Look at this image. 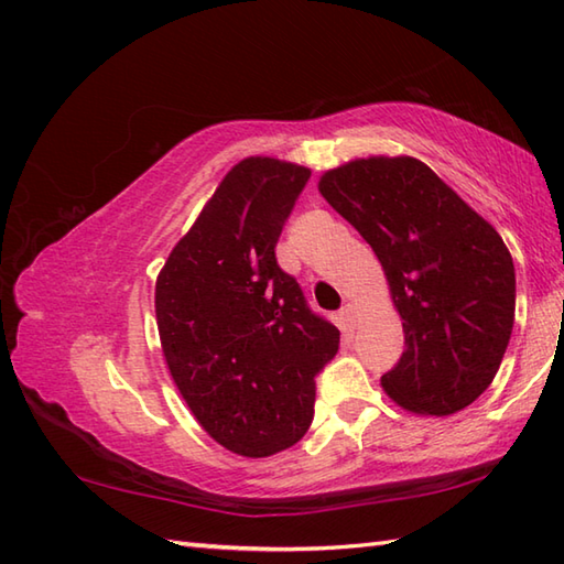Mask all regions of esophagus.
<instances>
[{
  "label": "esophagus",
  "instance_id": "obj_1",
  "mask_svg": "<svg viewBox=\"0 0 564 564\" xmlns=\"http://www.w3.org/2000/svg\"><path fill=\"white\" fill-rule=\"evenodd\" d=\"M339 319L344 322L346 329H354V327H356V319H358V307L351 305V303H346V305L339 310Z\"/></svg>",
  "mask_w": 564,
  "mask_h": 564
}]
</instances>
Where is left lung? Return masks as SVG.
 Listing matches in <instances>:
<instances>
[{
  "label": "left lung",
  "mask_w": 564,
  "mask_h": 564,
  "mask_svg": "<svg viewBox=\"0 0 564 564\" xmlns=\"http://www.w3.org/2000/svg\"><path fill=\"white\" fill-rule=\"evenodd\" d=\"M319 194L376 251L402 317L404 351L380 378L406 412L448 416L495 380L517 310L505 239L422 160H351Z\"/></svg>",
  "instance_id": "8db88e82"
}]
</instances>
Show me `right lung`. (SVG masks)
<instances>
[{
  "label": "right lung",
  "instance_id": "1",
  "mask_svg": "<svg viewBox=\"0 0 564 564\" xmlns=\"http://www.w3.org/2000/svg\"><path fill=\"white\" fill-rule=\"evenodd\" d=\"M310 170L237 162L154 283L166 368L203 431L245 458L291 448L313 422L315 376L339 329L307 307L275 261Z\"/></svg>",
  "mask_w": 564,
  "mask_h": 564
}]
</instances>
